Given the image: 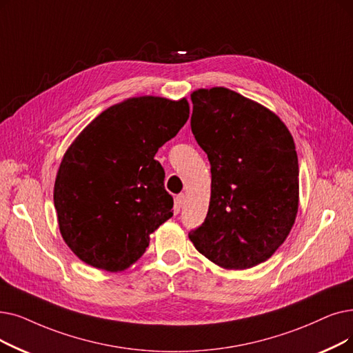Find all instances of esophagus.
<instances>
[{"label":"esophagus","mask_w":353,"mask_h":353,"mask_svg":"<svg viewBox=\"0 0 353 353\" xmlns=\"http://www.w3.org/2000/svg\"><path fill=\"white\" fill-rule=\"evenodd\" d=\"M176 202H177V206L179 208H183L186 205V194L185 193H180V194H177V197H176Z\"/></svg>","instance_id":"obj_1"}]
</instances>
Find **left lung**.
<instances>
[{"label": "left lung", "instance_id": "1", "mask_svg": "<svg viewBox=\"0 0 353 353\" xmlns=\"http://www.w3.org/2000/svg\"><path fill=\"white\" fill-rule=\"evenodd\" d=\"M192 132L208 154L212 193L196 250L229 270L265 261L285 241L299 209V160L281 119L226 88L199 89Z\"/></svg>", "mask_w": 353, "mask_h": 353}]
</instances>
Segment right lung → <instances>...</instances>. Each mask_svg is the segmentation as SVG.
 Segmentation results:
<instances>
[{"mask_svg": "<svg viewBox=\"0 0 353 353\" xmlns=\"http://www.w3.org/2000/svg\"><path fill=\"white\" fill-rule=\"evenodd\" d=\"M188 118L186 99L132 98L98 115L69 147L53 199L60 234L83 263L125 270L173 216L154 156Z\"/></svg>", "mask_w": 353, "mask_h": 353, "instance_id": "right-lung-1", "label": "right lung"}]
</instances>
